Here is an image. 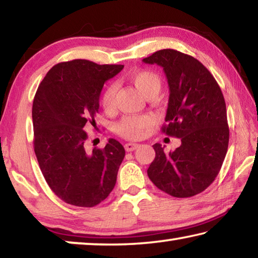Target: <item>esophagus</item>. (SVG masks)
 I'll use <instances>...</instances> for the list:
<instances>
[{"mask_svg":"<svg viewBox=\"0 0 258 258\" xmlns=\"http://www.w3.org/2000/svg\"><path fill=\"white\" fill-rule=\"evenodd\" d=\"M139 147L138 143H126L125 145V150L126 151H133Z\"/></svg>","mask_w":258,"mask_h":258,"instance_id":"1","label":"esophagus"}]
</instances>
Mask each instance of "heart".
Here are the masks:
<instances>
[{
  "label": "heart",
  "mask_w": 258,
  "mask_h": 258,
  "mask_svg": "<svg viewBox=\"0 0 258 258\" xmlns=\"http://www.w3.org/2000/svg\"><path fill=\"white\" fill-rule=\"evenodd\" d=\"M130 81L146 99L155 98L161 89V80L156 73L151 71H138L130 74ZM117 85L109 83L104 87L100 98V104L104 111H111L115 107ZM152 120L149 116H127L116 125V131L120 137L130 140H139L143 137L146 130L150 127Z\"/></svg>",
  "instance_id": "heart-1"
}]
</instances>
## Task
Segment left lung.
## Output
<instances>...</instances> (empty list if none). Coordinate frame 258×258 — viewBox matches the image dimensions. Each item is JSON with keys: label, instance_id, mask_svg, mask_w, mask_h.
<instances>
[{"label": "left lung", "instance_id": "1", "mask_svg": "<svg viewBox=\"0 0 258 258\" xmlns=\"http://www.w3.org/2000/svg\"><path fill=\"white\" fill-rule=\"evenodd\" d=\"M163 67L169 87L166 123L161 132L181 139V146L165 154L159 143L148 176L154 184L176 198L206 190L215 180L229 146L226 106L220 85L194 56L164 49L143 59Z\"/></svg>", "mask_w": 258, "mask_h": 258}]
</instances>
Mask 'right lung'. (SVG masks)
<instances>
[{
	"label": "right lung",
	"instance_id": "add662e5",
	"mask_svg": "<svg viewBox=\"0 0 258 258\" xmlns=\"http://www.w3.org/2000/svg\"><path fill=\"white\" fill-rule=\"evenodd\" d=\"M123 64L85 59L56 63L38 85L33 101L34 151L50 189L62 202L94 207L116 184L124 147L109 139L102 149H86V126L95 125L104 82Z\"/></svg>",
	"mask_w": 258,
	"mask_h": 258
}]
</instances>
